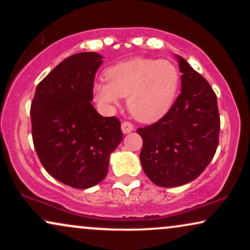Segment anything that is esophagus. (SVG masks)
Here are the masks:
<instances>
[{
  "label": "esophagus",
  "mask_w": 250,
  "mask_h": 250,
  "mask_svg": "<svg viewBox=\"0 0 250 250\" xmlns=\"http://www.w3.org/2000/svg\"><path fill=\"white\" fill-rule=\"evenodd\" d=\"M121 129L123 134H129L134 130V125L130 122H123L121 125Z\"/></svg>",
  "instance_id": "obj_1"
}]
</instances>
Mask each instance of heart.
I'll list each match as a JSON object with an SVG mask.
<instances>
[{"instance_id": "obj_1", "label": "heart", "mask_w": 250, "mask_h": 250, "mask_svg": "<svg viewBox=\"0 0 250 250\" xmlns=\"http://www.w3.org/2000/svg\"><path fill=\"white\" fill-rule=\"evenodd\" d=\"M107 83H95L97 102L111 109L127 97V107L137 121L150 123L168 113L180 88V71L167 60L136 59L117 63L104 73Z\"/></svg>"}]
</instances>
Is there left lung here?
Segmentation results:
<instances>
[{
	"mask_svg": "<svg viewBox=\"0 0 250 250\" xmlns=\"http://www.w3.org/2000/svg\"><path fill=\"white\" fill-rule=\"evenodd\" d=\"M181 94L162 119L137 129L143 140L140 160L146 175L159 187L191 182L213 160L220 133L217 99L207 80L176 55Z\"/></svg>",
	"mask_w": 250,
	"mask_h": 250,
	"instance_id": "8db88e82",
	"label": "left lung"
}]
</instances>
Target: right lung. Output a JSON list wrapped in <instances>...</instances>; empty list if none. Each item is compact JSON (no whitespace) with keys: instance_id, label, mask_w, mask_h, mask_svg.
I'll list each match as a JSON object with an SVG mask.
<instances>
[{"instance_id":"right-lung-1","label":"right lung","mask_w":250,"mask_h":250,"mask_svg":"<svg viewBox=\"0 0 250 250\" xmlns=\"http://www.w3.org/2000/svg\"><path fill=\"white\" fill-rule=\"evenodd\" d=\"M102 59L94 51L67 57L39 83L31 102L40 161L54 179L77 189L104 179L110 155L123 139L119 120L103 117L91 104Z\"/></svg>"}]
</instances>
